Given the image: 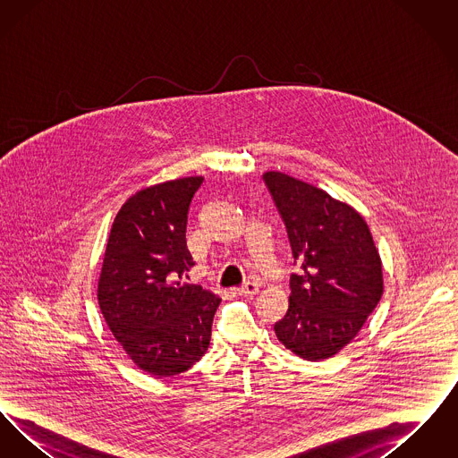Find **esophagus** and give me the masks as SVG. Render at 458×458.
<instances>
[{
    "label": "esophagus",
    "mask_w": 458,
    "mask_h": 458,
    "mask_svg": "<svg viewBox=\"0 0 458 458\" xmlns=\"http://www.w3.org/2000/svg\"><path fill=\"white\" fill-rule=\"evenodd\" d=\"M259 292V284H256V282H247V284H242L240 288H237V293L240 295H256Z\"/></svg>",
    "instance_id": "34e87169"
}]
</instances>
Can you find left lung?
Listing matches in <instances>:
<instances>
[{
    "instance_id": "left-lung-1",
    "label": "left lung",
    "mask_w": 458,
    "mask_h": 458,
    "mask_svg": "<svg viewBox=\"0 0 458 458\" xmlns=\"http://www.w3.org/2000/svg\"><path fill=\"white\" fill-rule=\"evenodd\" d=\"M301 266L275 333L305 360L336 355L357 336L383 295V266L369 226L323 189L280 174H262Z\"/></svg>"
}]
</instances>
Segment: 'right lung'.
Segmentation results:
<instances>
[{
	"mask_svg": "<svg viewBox=\"0 0 458 458\" xmlns=\"http://www.w3.org/2000/svg\"><path fill=\"white\" fill-rule=\"evenodd\" d=\"M202 176L146 187L129 197L109 232L98 301L113 336L139 369L172 377L192 368L211 342L218 295L182 282L189 206Z\"/></svg>",
	"mask_w": 458,
	"mask_h": 458,
	"instance_id": "add662e5",
	"label": "right lung"
}]
</instances>
